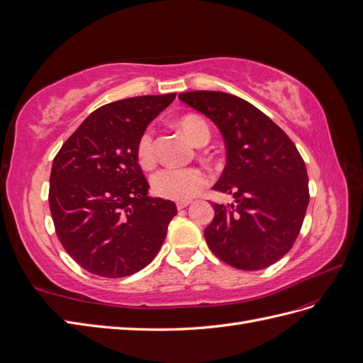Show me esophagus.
<instances>
[{
	"mask_svg": "<svg viewBox=\"0 0 363 363\" xmlns=\"http://www.w3.org/2000/svg\"><path fill=\"white\" fill-rule=\"evenodd\" d=\"M188 206H189V201H179V203H177V208H179V211H183V208H186Z\"/></svg>",
	"mask_w": 363,
	"mask_h": 363,
	"instance_id": "1",
	"label": "esophagus"
}]
</instances>
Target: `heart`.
<instances>
[{"mask_svg": "<svg viewBox=\"0 0 363 363\" xmlns=\"http://www.w3.org/2000/svg\"><path fill=\"white\" fill-rule=\"evenodd\" d=\"M177 125L195 145H204L211 138L204 119L196 115H183L177 119ZM138 162L144 169L156 164V144L155 133L147 128L138 139L136 145ZM211 183V175L203 168H164L152 175L151 188L157 196L174 201H188L199 195Z\"/></svg>", "mask_w": 363, "mask_h": 363, "instance_id": "obj_1", "label": "heart"}]
</instances>
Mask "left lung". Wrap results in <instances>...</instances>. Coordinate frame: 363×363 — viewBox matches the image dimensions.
I'll return each instance as SVG.
<instances>
[{
	"label": "left lung",
	"instance_id": "1",
	"mask_svg": "<svg viewBox=\"0 0 363 363\" xmlns=\"http://www.w3.org/2000/svg\"><path fill=\"white\" fill-rule=\"evenodd\" d=\"M180 100L212 119L221 131L227 164L213 186L235 204L213 203L204 230L213 255L227 265L256 271L292 248L309 204L306 164L289 136L257 107L225 92L195 91Z\"/></svg>",
	"mask_w": 363,
	"mask_h": 363
}]
</instances>
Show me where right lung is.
I'll return each mask as SVG.
<instances>
[{"label":"right lung","mask_w":363,"mask_h":363,"mask_svg":"<svg viewBox=\"0 0 363 363\" xmlns=\"http://www.w3.org/2000/svg\"><path fill=\"white\" fill-rule=\"evenodd\" d=\"M175 94L108 103L87 116L52 160L50 211L57 238L82 268L127 277L156 257L177 215L169 200L148 196L136 145Z\"/></svg>","instance_id":"obj_1"}]
</instances>
